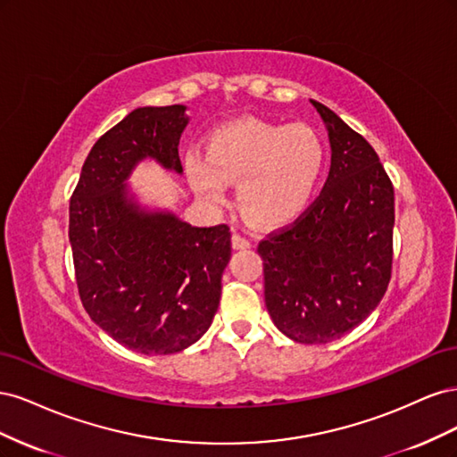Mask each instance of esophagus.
<instances>
[{
    "instance_id": "obj_1",
    "label": "esophagus",
    "mask_w": 457,
    "mask_h": 457,
    "mask_svg": "<svg viewBox=\"0 0 457 457\" xmlns=\"http://www.w3.org/2000/svg\"><path fill=\"white\" fill-rule=\"evenodd\" d=\"M250 245H252L250 240L244 238L242 234H232V247H234V250H247Z\"/></svg>"
}]
</instances>
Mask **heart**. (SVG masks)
<instances>
[{"mask_svg": "<svg viewBox=\"0 0 457 457\" xmlns=\"http://www.w3.org/2000/svg\"><path fill=\"white\" fill-rule=\"evenodd\" d=\"M326 148L305 123L238 120L217 128L205 154L185 158L190 187L207 202L225 198V185L238 183L237 202L257 228H278L307 210L320 183Z\"/></svg>", "mask_w": 457, "mask_h": 457, "instance_id": "heart-1", "label": "heart"}]
</instances>
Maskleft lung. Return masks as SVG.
<instances>
[{
	"mask_svg": "<svg viewBox=\"0 0 457 457\" xmlns=\"http://www.w3.org/2000/svg\"><path fill=\"white\" fill-rule=\"evenodd\" d=\"M329 175L292 227L257 252L274 326L297 343L343 337L376 311L391 280L395 190L371 145L322 103Z\"/></svg>",
	"mask_w": 457,
	"mask_h": 457,
	"instance_id": "obj_1",
	"label": "left lung"
}]
</instances>
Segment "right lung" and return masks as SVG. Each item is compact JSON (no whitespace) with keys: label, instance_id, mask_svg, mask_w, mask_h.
<instances>
[{"label":"right lung","instance_id":"obj_1","mask_svg":"<svg viewBox=\"0 0 457 457\" xmlns=\"http://www.w3.org/2000/svg\"><path fill=\"white\" fill-rule=\"evenodd\" d=\"M187 106L135 108L91 148L71 198L68 238L91 320L123 347L173 354L212 326L230 261L227 225L192 227L143 207L126 185L150 158L183 173Z\"/></svg>","mask_w":457,"mask_h":457}]
</instances>
